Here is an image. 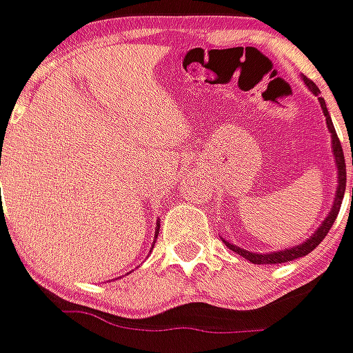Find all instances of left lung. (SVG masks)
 <instances>
[{
    "mask_svg": "<svg viewBox=\"0 0 353 353\" xmlns=\"http://www.w3.org/2000/svg\"><path fill=\"white\" fill-rule=\"evenodd\" d=\"M303 80H305V84L308 86V90L314 94V96H319L320 90L319 86L312 82V80H308L306 76H303ZM320 100V108H322V112H324V117H326V125H328V131L332 133V151H334V161H336V169H338V186H336V198H334V206L332 210L328 212V216L324 218V222L320 224V228L312 234L310 237H306V241L303 243H299V245H294V248H289V250L285 251H271V253H253V251L248 250H241V248H237L234 243H230V241H225L222 239L225 245H228V250L236 251L237 255H241L243 259H248L251 263H257V265H273V263H287V261H292V259H296V257H303V255H308L310 251L314 250L316 245H319L320 241L326 237L328 234V230L332 228L334 220H336V216H338V212H340V206H342V200H344V192H346V161H344V151H342V143L338 139V135H336V129H334L332 119H330V114H328V110H326V103H324V98H319ZM352 165H353V149H352ZM352 202H353V188H352Z\"/></svg>",
    "mask_w": 353,
    "mask_h": 353,
    "instance_id": "left-lung-1",
    "label": "left lung"
}]
</instances>
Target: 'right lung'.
Returning <instances> with one entry per match:
<instances>
[{"label":"right lung","instance_id":"right-lung-1","mask_svg":"<svg viewBox=\"0 0 353 353\" xmlns=\"http://www.w3.org/2000/svg\"><path fill=\"white\" fill-rule=\"evenodd\" d=\"M157 236H159V224H157Z\"/></svg>","mask_w":353,"mask_h":353}]
</instances>
